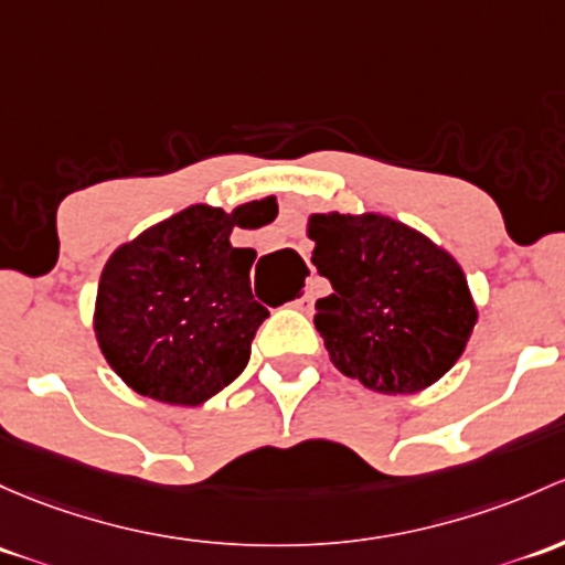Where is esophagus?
I'll list each match as a JSON object with an SVG mask.
<instances>
[{"mask_svg": "<svg viewBox=\"0 0 565 565\" xmlns=\"http://www.w3.org/2000/svg\"><path fill=\"white\" fill-rule=\"evenodd\" d=\"M292 306L300 308V311H308V308H311V292H308V289H306V292H302L300 298L292 302Z\"/></svg>", "mask_w": 565, "mask_h": 565, "instance_id": "1", "label": "esophagus"}]
</instances>
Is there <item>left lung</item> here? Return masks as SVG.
I'll return each mask as SVG.
<instances>
[{
	"instance_id": "obj_1",
	"label": "left lung",
	"mask_w": 565,
	"mask_h": 565,
	"mask_svg": "<svg viewBox=\"0 0 565 565\" xmlns=\"http://www.w3.org/2000/svg\"><path fill=\"white\" fill-rule=\"evenodd\" d=\"M313 265L332 284L313 324L332 365L367 390L412 395L455 365L477 324L460 265L379 213H317Z\"/></svg>"
}]
</instances>
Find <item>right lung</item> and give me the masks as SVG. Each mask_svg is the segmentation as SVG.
Segmentation results:
<instances>
[{
	"instance_id": "right-lung-1",
	"label": "right lung",
	"mask_w": 565,
	"mask_h": 565,
	"mask_svg": "<svg viewBox=\"0 0 565 565\" xmlns=\"http://www.w3.org/2000/svg\"><path fill=\"white\" fill-rule=\"evenodd\" d=\"M192 205L124 243L105 265L94 332L113 371L135 392L200 406L235 382L270 317L252 295L254 248L233 227H259V207Z\"/></svg>"
}]
</instances>
